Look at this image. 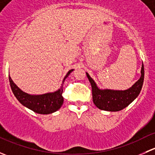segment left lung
I'll return each mask as SVG.
<instances>
[{
	"mask_svg": "<svg viewBox=\"0 0 155 155\" xmlns=\"http://www.w3.org/2000/svg\"><path fill=\"white\" fill-rule=\"evenodd\" d=\"M141 76L138 81L126 90L101 89L96 82L86 73L92 88V97L94 105L101 110L118 112L127 107L140 94L144 82V66L141 68Z\"/></svg>",
	"mask_w": 155,
	"mask_h": 155,
	"instance_id": "1",
	"label": "left lung"
}]
</instances>
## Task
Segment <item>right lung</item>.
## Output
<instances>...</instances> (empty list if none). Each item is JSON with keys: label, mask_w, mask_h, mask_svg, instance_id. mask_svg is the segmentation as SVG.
Here are the masks:
<instances>
[{"label": "right lung", "mask_w": 155, "mask_h": 155, "mask_svg": "<svg viewBox=\"0 0 155 155\" xmlns=\"http://www.w3.org/2000/svg\"><path fill=\"white\" fill-rule=\"evenodd\" d=\"M73 70H74L73 69L69 70L62 81L61 86L57 91L43 94H30L26 93L14 83L10 76H9V80H10L12 93L14 94L16 99L24 107L34 111L36 113L48 115L58 111L63 105L64 98L62 97V93H63L64 82Z\"/></svg>", "instance_id": "right-lung-1"}]
</instances>
